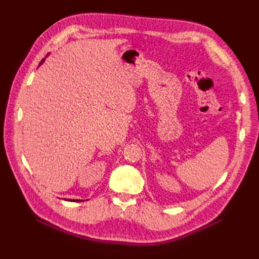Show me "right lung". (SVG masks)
Returning a JSON list of instances; mask_svg holds the SVG:
<instances>
[{
	"label": "right lung",
	"mask_w": 259,
	"mask_h": 259,
	"mask_svg": "<svg viewBox=\"0 0 259 259\" xmlns=\"http://www.w3.org/2000/svg\"><path fill=\"white\" fill-rule=\"evenodd\" d=\"M48 56H49V54H48ZM48 56H47V57H48ZM45 60H46V59H43V60H42V61L40 62V65H41V64H42L43 62H45ZM64 200H69V201H74V202H78V201H82L81 199H64Z\"/></svg>",
	"instance_id": "obj_1"
}]
</instances>
